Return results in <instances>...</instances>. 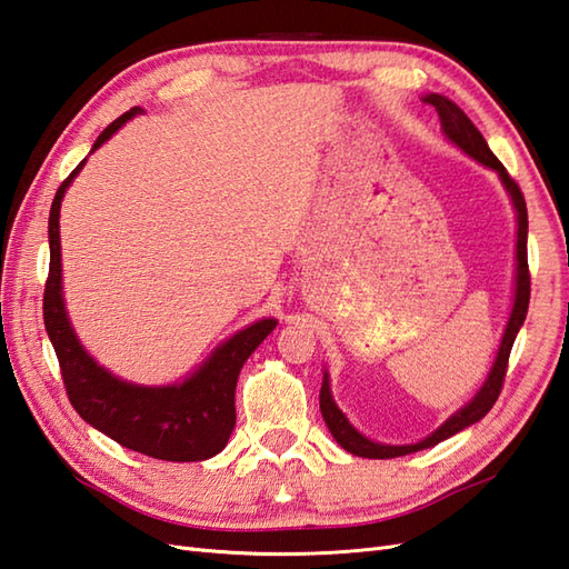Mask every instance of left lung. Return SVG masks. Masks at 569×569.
I'll return each mask as SVG.
<instances>
[{"instance_id": "8db88e82", "label": "left lung", "mask_w": 569, "mask_h": 569, "mask_svg": "<svg viewBox=\"0 0 569 569\" xmlns=\"http://www.w3.org/2000/svg\"><path fill=\"white\" fill-rule=\"evenodd\" d=\"M422 101L435 106V110L439 113L441 120V130H445L447 140L451 144L459 147L461 151L470 159H476L478 163H482L485 169L495 171L500 176L502 186L507 190V196L511 200V207H515L517 212V268H515V299H511V311L507 318V326L502 332V340H500V348H497L495 355V362L488 371V377H485L482 386L478 389V393L468 400L463 408L456 410L453 415L441 422L432 435H427L425 439L415 441V445H381V441H373L369 437H365L359 429L348 420V415H345L336 400H332L330 393V379H328V371L323 369V383H321V415L323 420L330 429L332 439L338 441V445L350 451L355 456H362V459H396V456H408L415 451H422L439 445V441H445L449 437H453L456 432H461V429L476 425L478 420H482L485 415L490 412V408L495 406L497 396L502 391V383H505V373H507V362H509V352H511V345L517 340V332L526 321V311H529V299H531V277H529V260H526V239H529V214H526V202L519 186L515 183V178L507 173L505 166L497 159L488 142H485V137L480 134V130L476 128L470 118L463 113V110L456 106L451 99L441 93H427L422 96Z\"/></svg>"}]
</instances>
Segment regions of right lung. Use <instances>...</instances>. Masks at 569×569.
Returning a JSON list of instances; mask_svg holds the SVG:
<instances>
[{
  "label": "right lung",
  "instance_id": "right-lung-1",
  "mask_svg": "<svg viewBox=\"0 0 569 569\" xmlns=\"http://www.w3.org/2000/svg\"><path fill=\"white\" fill-rule=\"evenodd\" d=\"M142 113V108H130L128 113L110 122L93 142L89 154L106 144L124 122ZM84 163L87 159L58 188L48 219L50 274L46 282L43 318L62 369L67 396L81 420H87L124 449L178 463L212 459L227 447L233 425H237L233 393H237V381L246 359L270 336L277 321L260 318V321L233 332L231 338L217 345L196 371L176 383H132L96 362L69 321L62 295L60 207L67 188L84 169Z\"/></svg>",
  "mask_w": 569,
  "mask_h": 569
}]
</instances>
